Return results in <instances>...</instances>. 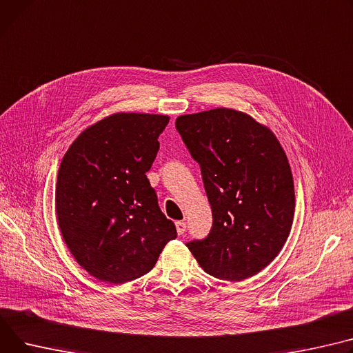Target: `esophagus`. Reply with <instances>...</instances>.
I'll use <instances>...</instances> for the list:
<instances>
[{
  "label": "esophagus",
  "instance_id": "esophagus-1",
  "mask_svg": "<svg viewBox=\"0 0 353 353\" xmlns=\"http://www.w3.org/2000/svg\"><path fill=\"white\" fill-rule=\"evenodd\" d=\"M185 228H187V225H185V223L184 221H177L176 223V230H177V234H184V231H185Z\"/></svg>",
  "mask_w": 353,
  "mask_h": 353
}]
</instances>
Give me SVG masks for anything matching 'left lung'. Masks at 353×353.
<instances>
[{
    "label": "left lung",
    "mask_w": 353,
    "mask_h": 353,
    "mask_svg": "<svg viewBox=\"0 0 353 353\" xmlns=\"http://www.w3.org/2000/svg\"><path fill=\"white\" fill-rule=\"evenodd\" d=\"M176 129L200 164L213 213L208 236L185 245L219 279L255 275L284 247L294 221L285 152L270 129L232 109L179 116Z\"/></svg>",
    "instance_id": "obj_1"
}]
</instances>
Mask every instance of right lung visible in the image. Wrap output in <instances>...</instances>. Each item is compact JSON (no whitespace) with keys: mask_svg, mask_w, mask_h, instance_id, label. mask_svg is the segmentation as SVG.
<instances>
[{"mask_svg":"<svg viewBox=\"0 0 353 353\" xmlns=\"http://www.w3.org/2000/svg\"><path fill=\"white\" fill-rule=\"evenodd\" d=\"M169 117L116 113L82 132L58 172L55 205L68 248L90 275L123 284L148 274L176 225L146 173Z\"/></svg>","mask_w":353,"mask_h":353,"instance_id":"obj_1","label":"right lung"}]
</instances>
